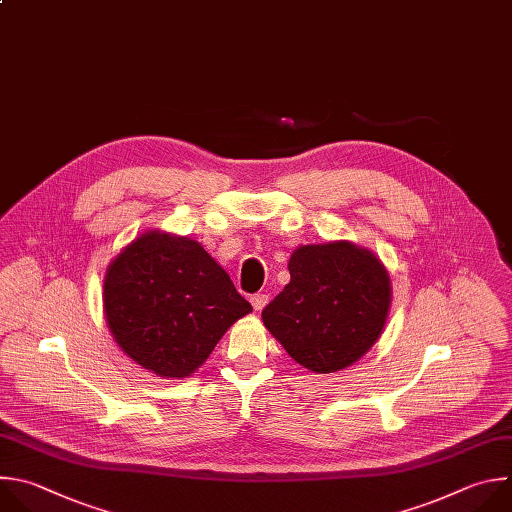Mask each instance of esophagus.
<instances>
[{
	"label": "esophagus",
	"instance_id": "obj_1",
	"mask_svg": "<svg viewBox=\"0 0 512 512\" xmlns=\"http://www.w3.org/2000/svg\"><path fill=\"white\" fill-rule=\"evenodd\" d=\"M250 302H252V306H254V311H262L264 306L268 304V294H264V292L252 294V296H250Z\"/></svg>",
	"mask_w": 512,
	"mask_h": 512
}]
</instances>
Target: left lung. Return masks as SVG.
Returning <instances> with one entry per match:
<instances>
[{"instance_id": "1", "label": "left lung", "mask_w": 512, "mask_h": 512, "mask_svg": "<svg viewBox=\"0 0 512 512\" xmlns=\"http://www.w3.org/2000/svg\"><path fill=\"white\" fill-rule=\"evenodd\" d=\"M290 282L262 311L264 327L302 367L337 373L357 363L381 337L391 278L367 248L347 240L298 246Z\"/></svg>"}]
</instances>
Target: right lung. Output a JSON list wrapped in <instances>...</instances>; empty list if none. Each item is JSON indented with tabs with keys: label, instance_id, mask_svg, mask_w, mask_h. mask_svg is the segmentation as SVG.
<instances>
[{
	"label": "right lung",
	"instance_id": "right-lung-1",
	"mask_svg": "<svg viewBox=\"0 0 512 512\" xmlns=\"http://www.w3.org/2000/svg\"><path fill=\"white\" fill-rule=\"evenodd\" d=\"M102 309L117 345L159 377H189L252 313L228 272L195 240L149 230L109 264Z\"/></svg>",
	"mask_w": 512,
	"mask_h": 512
}]
</instances>
